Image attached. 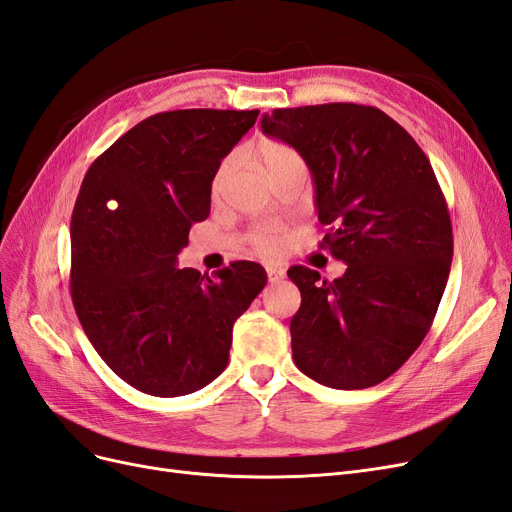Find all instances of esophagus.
<instances>
[{"mask_svg":"<svg viewBox=\"0 0 512 512\" xmlns=\"http://www.w3.org/2000/svg\"><path fill=\"white\" fill-rule=\"evenodd\" d=\"M284 275H286V269L282 265H269L267 267L269 282H280V280H284Z\"/></svg>","mask_w":512,"mask_h":512,"instance_id":"esophagus-1","label":"esophagus"}]
</instances>
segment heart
Here are the masks:
<instances>
[{
    "instance_id": "heart-1",
    "label": "heart",
    "mask_w": 512,
    "mask_h": 512,
    "mask_svg": "<svg viewBox=\"0 0 512 512\" xmlns=\"http://www.w3.org/2000/svg\"><path fill=\"white\" fill-rule=\"evenodd\" d=\"M254 153L260 160V164L265 166L267 175L271 179L277 175L290 173V170H305L303 156L288 143L273 141V138H260L254 147ZM228 173H230V164H222L213 179V194L222 192ZM247 239H250L256 252L273 256V254H280L288 245V232L280 224H260V226L252 228L250 237Z\"/></svg>"
}]
</instances>
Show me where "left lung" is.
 I'll return each mask as SVG.
<instances>
[{
	"label": "left lung",
	"instance_id": "8db88e82",
	"mask_svg": "<svg viewBox=\"0 0 512 512\" xmlns=\"http://www.w3.org/2000/svg\"><path fill=\"white\" fill-rule=\"evenodd\" d=\"M260 123L312 170L327 226L320 247L348 265L333 282L301 265L288 269L301 290L292 359L331 389H369L421 346L446 288L453 226L436 173L376 106L275 108Z\"/></svg>",
	"mask_w": 512,
	"mask_h": 512
}]
</instances>
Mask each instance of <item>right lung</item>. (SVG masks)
I'll return each mask as SVG.
<instances>
[{
	"mask_svg": "<svg viewBox=\"0 0 512 512\" xmlns=\"http://www.w3.org/2000/svg\"><path fill=\"white\" fill-rule=\"evenodd\" d=\"M258 111L185 108L136 123L89 166L76 196L70 294L102 361L136 391L179 397L228 365L232 324L267 284L256 262L213 277L179 269L211 181Z\"/></svg>",
	"mask_w": 512,
	"mask_h": 512,
	"instance_id": "add662e5",
	"label": "right lung"
}]
</instances>
